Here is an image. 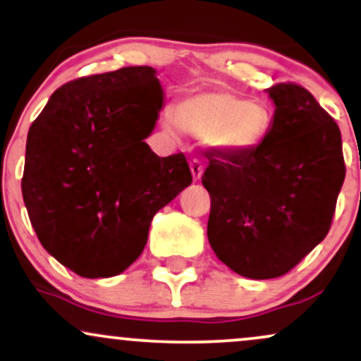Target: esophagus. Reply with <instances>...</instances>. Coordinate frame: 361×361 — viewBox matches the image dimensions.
Listing matches in <instances>:
<instances>
[{
  "label": "esophagus",
  "instance_id": "esophagus-1",
  "mask_svg": "<svg viewBox=\"0 0 361 361\" xmlns=\"http://www.w3.org/2000/svg\"><path fill=\"white\" fill-rule=\"evenodd\" d=\"M190 171H192V176L195 181H198L204 175V164H202L200 159H193L192 163H190Z\"/></svg>",
  "mask_w": 361,
  "mask_h": 361
}]
</instances>
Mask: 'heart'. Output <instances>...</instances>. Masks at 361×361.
Instances as JSON below:
<instances>
[{
    "label": "heart",
    "instance_id": "heart-1",
    "mask_svg": "<svg viewBox=\"0 0 361 361\" xmlns=\"http://www.w3.org/2000/svg\"><path fill=\"white\" fill-rule=\"evenodd\" d=\"M164 128L204 137L207 146L222 154L244 156L267 139L270 114L261 103L231 91H202L178 100Z\"/></svg>",
    "mask_w": 361,
    "mask_h": 361
}]
</instances>
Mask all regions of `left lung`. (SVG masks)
Segmentation results:
<instances>
[{
	"label": "left lung",
	"instance_id": "1",
	"mask_svg": "<svg viewBox=\"0 0 361 361\" xmlns=\"http://www.w3.org/2000/svg\"><path fill=\"white\" fill-rule=\"evenodd\" d=\"M267 93L275 111L263 144L244 156L210 152L202 176L210 246L255 280L285 275L326 238L346 173L341 132L316 98L292 82Z\"/></svg>",
	"mask_w": 361,
	"mask_h": 361
}]
</instances>
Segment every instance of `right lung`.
<instances>
[{
  "label": "right lung",
  "instance_id": "1",
  "mask_svg": "<svg viewBox=\"0 0 361 361\" xmlns=\"http://www.w3.org/2000/svg\"><path fill=\"white\" fill-rule=\"evenodd\" d=\"M164 91L149 66L71 81L28 130L23 202L45 251L85 279L127 270L157 210L192 183L186 157L144 142Z\"/></svg>",
  "mask_w": 361,
  "mask_h": 361
}]
</instances>
